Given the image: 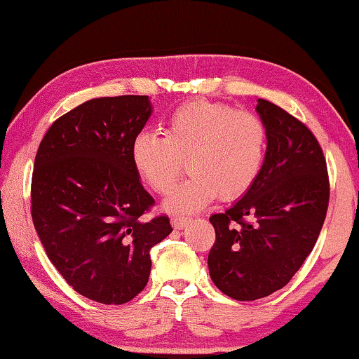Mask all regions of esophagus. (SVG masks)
Instances as JSON below:
<instances>
[{
	"label": "esophagus",
	"instance_id": "1",
	"mask_svg": "<svg viewBox=\"0 0 359 359\" xmlns=\"http://www.w3.org/2000/svg\"><path fill=\"white\" fill-rule=\"evenodd\" d=\"M189 222H191V219L184 217V215H178V217H175L173 220H171V224H173L175 229H184Z\"/></svg>",
	"mask_w": 359,
	"mask_h": 359
}]
</instances>
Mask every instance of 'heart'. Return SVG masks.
Segmentation results:
<instances>
[{
    "label": "heart",
    "instance_id": "1",
    "mask_svg": "<svg viewBox=\"0 0 359 359\" xmlns=\"http://www.w3.org/2000/svg\"><path fill=\"white\" fill-rule=\"evenodd\" d=\"M266 122L227 102L191 101L171 112L163 137L142 132L132 142V165L156 194L173 191L188 161L191 178L166 201L173 212L199 210L220 196L233 201L257 183L268 155Z\"/></svg>",
    "mask_w": 359,
    "mask_h": 359
}]
</instances>
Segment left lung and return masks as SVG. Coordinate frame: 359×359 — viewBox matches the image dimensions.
I'll use <instances>...</instances> for the list:
<instances>
[{"instance_id":"8db88e82","label":"left lung","mask_w":359,"mask_h":359,"mask_svg":"<svg viewBox=\"0 0 359 359\" xmlns=\"http://www.w3.org/2000/svg\"><path fill=\"white\" fill-rule=\"evenodd\" d=\"M257 111L269 134L259 178L209 219L210 279L237 301L266 297L291 281L313 250L330 199L327 161L311 129L266 100H258Z\"/></svg>"}]
</instances>
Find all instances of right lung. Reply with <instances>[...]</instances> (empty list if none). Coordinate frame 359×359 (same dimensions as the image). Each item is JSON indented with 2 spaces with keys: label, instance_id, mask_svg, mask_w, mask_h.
<instances>
[{
  "label": "right lung",
  "instance_id": "add662e5",
  "mask_svg": "<svg viewBox=\"0 0 359 359\" xmlns=\"http://www.w3.org/2000/svg\"><path fill=\"white\" fill-rule=\"evenodd\" d=\"M151 114L149 96L96 97L58 117L34 161L31 215L47 257L78 294L129 302L149 283L150 250L168 215L132 165V142Z\"/></svg>",
  "mask_w": 359,
  "mask_h": 359
}]
</instances>
